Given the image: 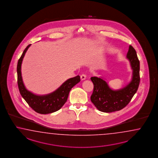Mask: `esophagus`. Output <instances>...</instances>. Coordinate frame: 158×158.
Returning <instances> with one entry per match:
<instances>
[{"label":"esophagus","instance_id":"34e87169","mask_svg":"<svg viewBox=\"0 0 158 158\" xmlns=\"http://www.w3.org/2000/svg\"><path fill=\"white\" fill-rule=\"evenodd\" d=\"M85 78H86V75L85 74H82V75H81V79L83 81V80H85Z\"/></svg>","mask_w":158,"mask_h":158}]
</instances>
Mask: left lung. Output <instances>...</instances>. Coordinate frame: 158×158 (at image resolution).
Returning a JSON list of instances; mask_svg holds the SVG:
<instances>
[{"label": "left lung", "instance_id": "obj_1", "mask_svg": "<svg viewBox=\"0 0 158 158\" xmlns=\"http://www.w3.org/2000/svg\"><path fill=\"white\" fill-rule=\"evenodd\" d=\"M127 58L132 69V80L128 85L118 90L112 89L102 77H91L94 91L91 100L98 110L103 112L119 111L130 103L136 93L140 83V62L134 47L129 46Z\"/></svg>", "mask_w": 158, "mask_h": 158}]
</instances>
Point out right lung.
I'll use <instances>...</instances> for the list:
<instances>
[{
  "instance_id": "right-lung-1",
  "label": "right lung",
  "mask_w": 158,
  "mask_h": 158,
  "mask_svg": "<svg viewBox=\"0 0 158 158\" xmlns=\"http://www.w3.org/2000/svg\"><path fill=\"white\" fill-rule=\"evenodd\" d=\"M30 46L29 44L25 48L18 62V85L20 93L30 107L39 114H47L57 111L67 102L70 90L81 81L80 76L69 79L56 90L47 95H37L28 91L23 83L21 65L25 54Z\"/></svg>"
}]
</instances>
